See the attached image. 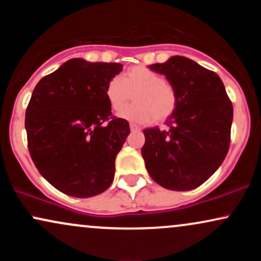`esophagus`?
Returning a JSON list of instances; mask_svg holds the SVG:
<instances>
[{"label": "esophagus", "instance_id": "34e87169", "mask_svg": "<svg viewBox=\"0 0 261 261\" xmlns=\"http://www.w3.org/2000/svg\"><path fill=\"white\" fill-rule=\"evenodd\" d=\"M130 130H131V131H133V133H134V131H140V130H141V128H140L139 126H136V125L131 124V125H130Z\"/></svg>", "mask_w": 261, "mask_h": 261}]
</instances>
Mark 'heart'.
I'll return each instance as SVG.
<instances>
[{
	"label": "heart",
	"mask_w": 261,
	"mask_h": 261,
	"mask_svg": "<svg viewBox=\"0 0 261 261\" xmlns=\"http://www.w3.org/2000/svg\"><path fill=\"white\" fill-rule=\"evenodd\" d=\"M106 98L114 112H120L134 94L135 103L120 113L121 118L136 124L162 122L169 119L178 107V93L160 73L145 66H134L107 83Z\"/></svg>",
	"instance_id": "heart-1"
}]
</instances>
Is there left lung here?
I'll return each mask as SVG.
<instances>
[{
    "mask_svg": "<svg viewBox=\"0 0 261 261\" xmlns=\"http://www.w3.org/2000/svg\"><path fill=\"white\" fill-rule=\"evenodd\" d=\"M178 93L166 130L145 128L141 153L151 178L175 191L193 190L222 164L230 143L232 101L214 71L184 56L149 66Z\"/></svg>",
    "mask_w": 261,
    "mask_h": 261,
    "instance_id": "obj_1",
    "label": "left lung"
}]
</instances>
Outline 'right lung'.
I'll return each instance as SVG.
<instances>
[{
  "mask_svg": "<svg viewBox=\"0 0 261 261\" xmlns=\"http://www.w3.org/2000/svg\"><path fill=\"white\" fill-rule=\"evenodd\" d=\"M121 70L116 62L71 59L33 91L25 112L29 153L39 173L66 195L95 196L113 182L130 126L112 115L104 91Z\"/></svg>",
  "mask_w": 261,
  "mask_h": 261,
  "instance_id": "right-lung-1",
  "label": "right lung"
}]
</instances>
